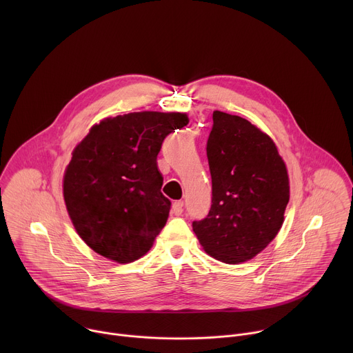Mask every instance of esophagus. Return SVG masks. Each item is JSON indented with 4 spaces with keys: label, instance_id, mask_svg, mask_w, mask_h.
Wrapping results in <instances>:
<instances>
[{
    "label": "esophagus",
    "instance_id": "esophagus-1",
    "mask_svg": "<svg viewBox=\"0 0 353 353\" xmlns=\"http://www.w3.org/2000/svg\"><path fill=\"white\" fill-rule=\"evenodd\" d=\"M183 207H184L183 201H174L173 205H172V212L179 216V215L183 214Z\"/></svg>",
    "mask_w": 353,
    "mask_h": 353
}]
</instances>
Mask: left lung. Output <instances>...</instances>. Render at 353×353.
<instances>
[{
	"label": "left lung",
	"mask_w": 353,
	"mask_h": 353,
	"mask_svg": "<svg viewBox=\"0 0 353 353\" xmlns=\"http://www.w3.org/2000/svg\"><path fill=\"white\" fill-rule=\"evenodd\" d=\"M207 142L212 205L192 230L207 253L226 264L256 257L275 239L289 203V177L274 141L260 128L214 112Z\"/></svg>",
	"instance_id": "8db88e82"
}]
</instances>
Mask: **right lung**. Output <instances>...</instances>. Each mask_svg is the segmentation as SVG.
<instances>
[{
  "label": "right lung",
  "instance_id": "1",
  "mask_svg": "<svg viewBox=\"0 0 353 353\" xmlns=\"http://www.w3.org/2000/svg\"><path fill=\"white\" fill-rule=\"evenodd\" d=\"M188 124L184 113L138 112L94 124L64 173V201L81 239L120 264L146 254L170 211L161 188L163 139Z\"/></svg>",
  "mask_w": 353,
  "mask_h": 353
}]
</instances>
